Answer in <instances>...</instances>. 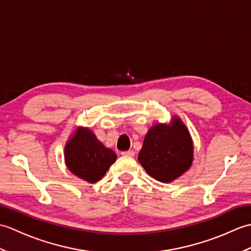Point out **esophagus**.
I'll return each mask as SVG.
<instances>
[{
	"mask_svg": "<svg viewBox=\"0 0 251 251\" xmlns=\"http://www.w3.org/2000/svg\"><path fill=\"white\" fill-rule=\"evenodd\" d=\"M122 155L124 156H129V157H132L135 155V152L134 151H125V152H122Z\"/></svg>",
	"mask_w": 251,
	"mask_h": 251,
	"instance_id": "obj_1",
	"label": "esophagus"
}]
</instances>
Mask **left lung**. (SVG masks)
Masks as SVG:
<instances>
[{
    "instance_id": "obj_1",
    "label": "left lung",
    "mask_w": 251,
    "mask_h": 251,
    "mask_svg": "<svg viewBox=\"0 0 251 251\" xmlns=\"http://www.w3.org/2000/svg\"><path fill=\"white\" fill-rule=\"evenodd\" d=\"M138 159L147 173L161 182L180 177L193 159V145L186 127L178 119L172 126H153L145 137Z\"/></svg>"
}]
</instances>
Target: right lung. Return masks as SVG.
<instances>
[{
    "label": "right lung",
    "instance_id": "1",
    "mask_svg": "<svg viewBox=\"0 0 251 251\" xmlns=\"http://www.w3.org/2000/svg\"><path fill=\"white\" fill-rule=\"evenodd\" d=\"M65 157L68 168L74 175L94 183L115 162L116 154L106 149L89 129L81 128L66 146Z\"/></svg>",
    "mask_w": 251,
    "mask_h": 251
}]
</instances>
